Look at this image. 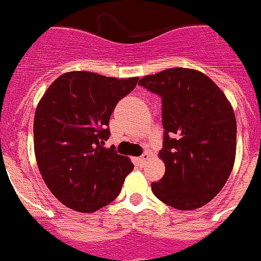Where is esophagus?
<instances>
[{
    "instance_id": "1",
    "label": "esophagus",
    "mask_w": 261,
    "mask_h": 261,
    "mask_svg": "<svg viewBox=\"0 0 261 261\" xmlns=\"http://www.w3.org/2000/svg\"><path fill=\"white\" fill-rule=\"evenodd\" d=\"M148 159H150V153L145 152L142 156H140V158H138V164H140L141 166H143L146 164V161L148 160Z\"/></svg>"
}]
</instances>
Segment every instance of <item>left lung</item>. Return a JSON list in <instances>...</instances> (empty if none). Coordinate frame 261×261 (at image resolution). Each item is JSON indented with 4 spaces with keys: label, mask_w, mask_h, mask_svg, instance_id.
Wrapping results in <instances>:
<instances>
[{
    "label": "left lung",
    "mask_w": 261,
    "mask_h": 261,
    "mask_svg": "<svg viewBox=\"0 0 261 261\" xmlns=\"http://www.w3.org/2000/svg\"><path fill=\"white\" fill-rule=\"evenodd\" d=\"M138 84L163 102L159 156L165 174L151 185L153 195L178 210L206 205L224 187L234 164L237 124L230 102L195 69H166L143 76Z\"/></svg>",
    "instance_id": "8db88e82"
}]
</instances>
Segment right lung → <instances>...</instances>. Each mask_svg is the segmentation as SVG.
Listing matches in <instances>:
<instances>
[{"label":"right lung","mask_w":261,"mask_h":261,"mask_svg":"<svg viewBox=\"0 0 261 261\" xmlns=\"http://www.w3.org/2000/svg\"><path fill=\"white\" fill-rule=\"evenodd\" d=\"M138 78L69 71L47 88L34 115V152L52 195L69 209L97 212L120 193L133 164L103 147L116 103Z\"/></svg>","instance_id":"1"}]
</instances>
